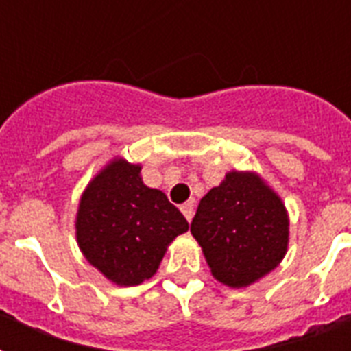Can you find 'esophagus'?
Returning a JSON list of instances; mask_svg holds the SVG:
<instances>
[{
    "mask_svg": "<svg viewBox=\"0 0 351 351\" xmlns=\"http://www.w3.org/2000/svg\"><path fill=\"white\" fill-rule=\"evenodd\" d=\"M180 210H182V215L185 216V220L187 221L193 220V213H195V209H193V204H191V202H187V204L182 205Z\"/></svg>",
    "mask_w": 351,
    "mask_h": 351,
    "instance_id": "34e87169",
    "label": "esophagus"
}]
</instances>
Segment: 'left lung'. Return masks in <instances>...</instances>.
<instances>
[{
  "label": "left lung",
  "instance_id": "obj_1",
  "mask_svg": "<svg viewBox=\"0 0 351 351\" xmlns=\"http://www.w3.org/2000/svg\"><path fill=\"white\" fill-rule=\"evenodd\" d=\"M289 213L281 196L254 171H229L200 200L191 234L210 274L230 289L256 283L283 261Z\"/></svg>",
  "mask_w": 351,
  "mask_h": 351
}]
</instances>
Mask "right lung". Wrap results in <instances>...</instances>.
Here are the masks:
<instances>
[{
	"mask_svg": "<svg viewBox=\"0 0 351 351\" xmlns=\"http://www.w3.org/2000/svg\"><path fill=\"white\" fill-rule=\"evenodd\" d=\"M141 164L115 156L82 191L75 238L108 281L135 287L153 278L167 247L189 223L160 189L142 182Z\"/></svg>",
	"mask_w": 351,
	"mask_h": 351,
	"instance_id": "obj_1",
	"label": "right lung"
}]
</instances>
